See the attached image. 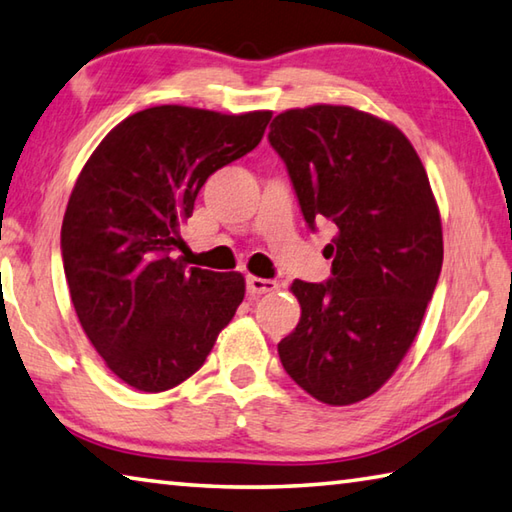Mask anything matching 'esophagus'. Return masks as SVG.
Masks as SVG:
<instances>
[{
	"label": "esophagus",
	"instance_id": "esophagus-1",
	"mask_svg": "<svg viewBox=\"0 0 512 512\" xmlns=\"http://www.w3.org/2000/svg\"><path fill=\"white\" fill-rule=\"evenodd\" d=\"M277 288V282L273 280H264V277H253L248 275L246 277V291L250 295H262V293H271Z\"/></svg>",
	"mask_w": 512,
	"mask_h": 512
}]
</instances>
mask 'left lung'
<instances>
[{"instance_id":"obj_1","label":"left lung","mask_w":512,"mask_h":512,"mask_svg":"<svg viewBox=\"0 0 512 512\" xmlns=\"http://www.w3.org/2000/svg\"><path fill=\"white\" fill-rule=\"evenodd\" d=\"M268 143L304 221L329 219L331 277L295 280L302 318L277 353L306 394L351 405L383 387L432 300L443 232L425 167L401 129L345 105L275 116Z\"/></svg>"}]
</instances>
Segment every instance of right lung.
I'll list each match as a JSON object with an SVG mask.
<instances>
[{"label":"right lung","instance_id":"obj_1","mask_svg":"<svg viewBox=\"0 0 512 512\" xmlns=\"http://www.w3.org/2000/svg\"><path fill=\"white\" fill-rule=\"evenodd\" d=\"M271 116L150 107L111 129L82 167L62 221L64 275L91 345L134 389L190 378L244 300L239 273L172 255L203 183L253 152Z\"/></svg>","mask_w":512,"mask_h":512}]
</instances>
